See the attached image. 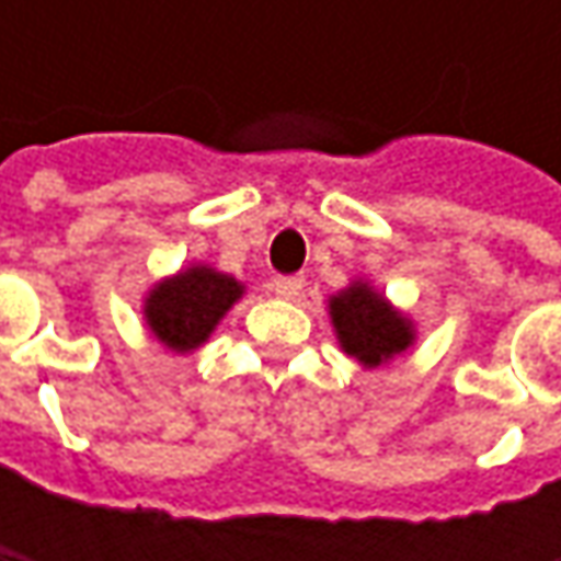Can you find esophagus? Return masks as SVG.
Masks as SVG:
<instances>
[{
    "label": "esophagus",
    "instance_id": "34e87169",
    "mask_svg": "<svg viewBox=\"0 0 561 561\" xmlns=\"http://www.w3.org/2000/svg\"><path fill=\"white\" fill-rule=\"evenodd\" d=\"M302 287H306V280L296 277V274H293V277H274V280H271V290L277 293L280 299H296V296L302 293Z\"/></svg>",
    "mask_w": 561,
    "mask_h": 561
}]
</instances>
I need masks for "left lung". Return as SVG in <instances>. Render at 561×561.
Masks as SVG:
<instances>
[{"label": "left lung", "instance_id": "8db88e82", "mask_svg": "<svg viewBox=\"0 0 561 561\" xmlns=\"http://www.w3.org/2000/svg\"><path fill=\"white\" fill-rule=\"evenodd\" d=\"M331 321L343 353L365 368H377L415 343L412 321L365 280H356L331 296Z\"/></svg>", "mask_w": 561, "mask_h": 561}]
</instances>
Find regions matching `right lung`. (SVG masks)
<instances>
[{"label": "right lung", "mask_w": 561, "mask_h": 561, "mask_svg": "<svg viewBox=\"0 0 561 561\" xmlns=\"http://www.w3.org/2000/svg\"><path fill=\"white\" fill-rule=\"evenodd\" d=\"M240 296L243 284L237 277L208 265H190L149 290L142 318L152 336L171 353H193L211 336Z\"/></svg>", "instance_id": "obj_1"}]
</instances>
